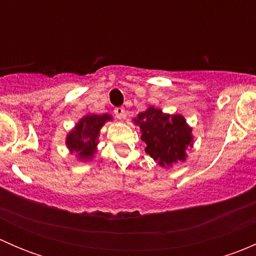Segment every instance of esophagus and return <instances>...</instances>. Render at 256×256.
Returning a JSON list of instances; mask_svg holds the SVG:
<instances>
[{"label":"esophagus","instance_id":"esophagus-1","mask_svg":"<svg viewBox=\"0 0 256 256\" xmlns=\"http://www.w3.org/2000/svg\"><path fill=\"white\" fill-rule=\"evenodd\" d=\"M114 112H115V116L118 118H124V115H125V109H124L122 106H118V108H115V110H114Z\"/></svg>","mask_w":256,"mask_h":256}]
</instances>
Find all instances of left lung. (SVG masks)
Returning <instances> with one entry per match:
<instances>
[{
	"mask_svg": "<svg viewBox=\"0 0 256 256\" xmlns=\"http://www.w3.org/2000/svg\"><path fill=\"white\" fill-rule=\"evenodd\" d=\"M135 122L142 131L141 140L146 144L147 154L161 166H172L184 161L186 151L192 147V130L180 115H167L150 108L138 114Z\"/></svg>",
	"mask_w": 256,
	"mask_h": 256,
	"instance_id": "left-lung-1",
	"label": "left lung"
}]
</instances>
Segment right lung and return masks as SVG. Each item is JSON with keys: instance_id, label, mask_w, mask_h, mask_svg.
Wrapping results in <instances>:
<instances>
[{"instance_id": "1", "label": "right lung", "mask_w": 256, "mask_h": 256, "mask_svg": "<svg viewBox=\"0 0 256 256\" xmlns=\"http://www.w3.org/2000/svg\"><path fill=\"white\" fill-rule=\"evenodd\" d=\"M110 120L108 114L105 115H86L76 124V128L69 132L66 138V146L72 152L82 160L92 158L96 147L98 136L105 121Z\"/></svg>"}]
</instances>
